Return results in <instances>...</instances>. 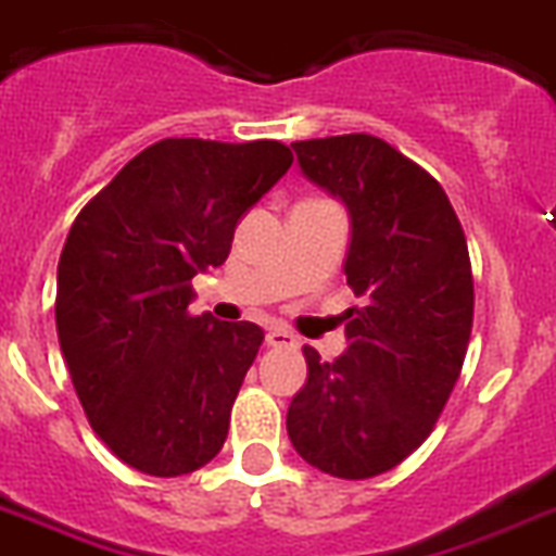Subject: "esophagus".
<instances>
[{
  "instance_id": "obj_1",
  "label": "esophagus",
  "mask_w": 556,
  "mask_h": 556,
  "mask_svg": "<svg viewBox=\"0 0 556 556\" xmlns=\"http://www.w3.org/2000/svg\"><path fill=\"white\" fill-rule=\"evenodd\" d=\"M267 345H269V349H295L298 337L289 334L287 329H269L267 331Z\"/></svg>"
}]
</instances>
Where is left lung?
Here are the masks:
<instances>
[{
	"instance_id": "obj_1",
	"label": "left lung",
	"mask_w": 556,
	"mask_h": 556,
	"mask_svg": "<svg viewBox=\"0 0 556 556\" xmlns=\"http://www.w3.org/2000/svg\"><path fill=\"white\" fill-rule=\"evenodd\" d=\"M292 149L303 177L345 205L343 273L363 306L345 312L349 345L334 363L303 345L309 374L287 433L306 464L363 481L419 447L462 374L476 303L467 239L441 185L386 140Z\"/></svg>"
}]
</instances>
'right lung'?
<instances>
[{"label":"right lung","instance_id":"1","mask_svg":"<svg viewBox=\"0 0 556 556\" xmlns=\"http://www.w3.org/2000/svg\"><path fill=\"white\" fill-rule=\"evenodd\" d=\"M292 165L278 140L168 137L78 213L59 261L55 326L92 430L146 476L205 467L264 331L193 317L191 278L222 267L236 225Z\"/></svg>","mask_w":556,"mask_h":556}]
</instances>
